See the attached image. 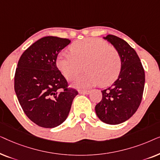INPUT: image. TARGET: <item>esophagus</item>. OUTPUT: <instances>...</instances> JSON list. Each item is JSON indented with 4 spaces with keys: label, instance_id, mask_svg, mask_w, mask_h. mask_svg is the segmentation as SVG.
Listing matches in <instances>:
<instances>
[{
    "label": "esophagus",
    "instance_id": "obj_1",
    "mask_svg": "<svg viewBox=\"0 0 160 160\" xmlns=\"http://www.w3.org/2000/svg\"><path fill=\"white\" fill-rule=\"evenodd\" d=\"M90 90H82L79 92L80 94H83V95H89V94H90Z\"/></svg>",
    "mask_w": 160,
    "mask_h": 160
}]
</instances>
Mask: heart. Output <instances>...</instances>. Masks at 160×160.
I'll use <instances>...</instances> for the list:
<instances>
[{
    "mask_svg": "<svg viewBox=\"0 0 160 160\" xmlns=\"http://www.w3.org/2000/svg\"><path fill=\"white\" fill-rule=\"evenodd\" d=\"M72 53L62 52L57 59V66L67 79L71 80L82 71L87 72L76 78L73 86L87 89L98 84H111L121 71V58L118 52L106 41L89 38L71 46Z\"/></svg>",
    "mask_w": 160,
    "mask_h": 160,
    "instance_id": "heart-1",
    "label": "heart"
}]
</instances>
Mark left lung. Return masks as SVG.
Listing matches in <instances>:
<instances>
[{"instance_id":"8db88e82","label":"left lung","mask_w":160,"mask_h":160,"mask_svg":"<svg viewBox=\"0 0 160 160\" xmlns=\"http://www.w3.org/2000/svg\"><path fill=\"white\" fill-rule=\"evenodd\" d=\"M121 58V71L108 89L102 90V100L95 106L98 117L108 124H119L130 119L138 108L143 96L145 73L135 49L113 35L103 37Z\"/></svg>"}]
</instances>
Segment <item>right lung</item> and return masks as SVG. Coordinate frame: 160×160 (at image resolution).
Returning a JSON list of instances; mask_svg holds the SVG:
<instances>
[{"label":"right lung","mask_w":160,"mask_h":160,"mask_svg":"<svg viewBox=\"0 0 160 160\" xmlns=\"http://www.w3.org/2000/svg\"><path fill=\"white\" fill-rule=\"evenodd\" d=\"M71 43L67 38L46 36L28 48L19 58L14 90L26 116L37 125L53 128L64 122L78 95L56 65L58 54Z\"/></svg>","instance_id":"right-lung-1"}]
</instances>
